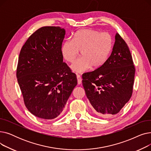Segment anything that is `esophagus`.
<instances>
[{
    "label": "esophagus",
    "instance_id": "1",
    "mask_svg": "<svg viewBox=\"0 0 151 151\" xmlns=\"http://www.w3.org/2000/svg\"><path fill=\"white\" fill-rule=\"evenodd\" d=\"M76 78H77V81H78V84H81L82 83V79L81 77L80 76V75H76Z\"/></svg>",
    "mask_w": 151,
    "mask_h": 151
}]
</instances>
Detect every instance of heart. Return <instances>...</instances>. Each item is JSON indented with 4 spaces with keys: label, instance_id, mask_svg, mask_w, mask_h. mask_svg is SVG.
I'll return each instance as SVG.
<instances>
[{
    "label": "heart",
    "instance_id": "1",
    "mask_svg": "<svg viewBox=\"0 0 151 151\" xmlns=\"http://www.w3.org/2000/svg\"><path fill=\"white\" fill-rule=\"evenodd\" d=\"M113 45V38L108 33H101L93 29H81L76 32L72 39L67 38L63 42L60 52L63 59L71 62L81 51V57L72 63L70 69L76 73H82L91 66L97 68L104 65Z\"/></svg>",
    "mask_w": 151,
    "mask_h": 151
}]
</instances>
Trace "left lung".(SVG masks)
<instances>
[{
	"instance_id": "1",
	"label": "left lung",
	"mask_w": 151,
	"mask_h": 151,
	"mask_svg": "<svg viewBox=\"0 0 151 151\" xmlns=\"http://www.w3.org/2000/svg\"><path fill=\"white\" fill-rule=\"evenodd\" d=\"M135 68L129 47L118 33L110 56L102 66L83 75L86 95L96 114H116L130 99Z\"/></svg>"
}]
</instances>
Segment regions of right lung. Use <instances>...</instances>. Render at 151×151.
<instances>
[{
	"mask_svg": "<svg viewBox=\"0 0 151 151\" xmlns=\"http://www.w3.org/2000/svg\"><path fill=\"white\" fill-rule=\"evenodd\" d=\"M65 30L45 26L32 34L21 50L18 83L29 111L51 120L62 113L77 85L76 75L63 62L60 47Z\"/></svg>",
	"mask_w": 151,
	"mask_h": 151,
	"instance_id": "right-lung-1",
	"label": "right lung"
}]
</instances>
